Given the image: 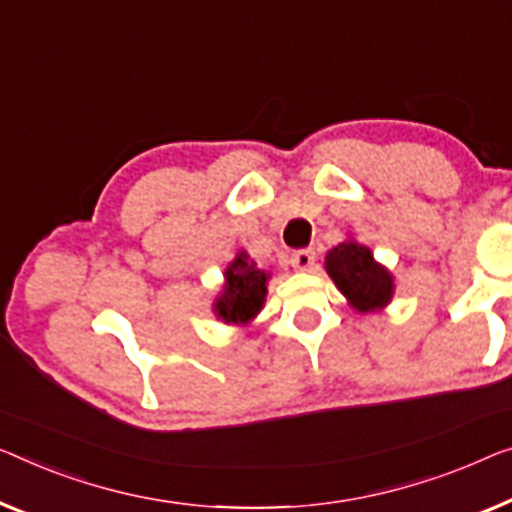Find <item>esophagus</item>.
I'll use <instances>...</instances> for the list:
<instances>
[{
    "instance_id": "34e87169",
    "label": "esophagus",
    "mask_w": 512,
    "mask_h": 512,
    "mask_svg": "<svg viewBox=\"0 0 512 512\" xmlns=\"http://www.w3.org/2000/svg\"><path fill=\"white\" fill-rule=\"evenodd\" d=\"M289 262H292L296 271H310L312 266H315V250H296Z\"/></svg>"
}]
</instances>
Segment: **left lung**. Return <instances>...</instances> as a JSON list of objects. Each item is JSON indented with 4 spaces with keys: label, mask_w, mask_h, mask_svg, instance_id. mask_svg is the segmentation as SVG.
Instances as JSON below:
<instances>
[{
    "label": "left lung",
    "mask_w": 512,
    "mask_h": 512,
    "mask_svg": "<svg viewBox=\"0 0 512 512\" xmlns=\"http://www.w3.org/2000/svg\"><path fill=\"white\" fill-rule=\"evenodd\" d=\"M326 273L358 312H375L393 299V276L372 257L368 246L342 241L326 255Z\"/></svg>",
    "instance_id": "8db88e82"
}]
</instances>
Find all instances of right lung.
<instances>
[{"label":"right lung","instance_id":"right-lung-1","mask_svg":"<svg viewBox=\"0 0 512 512\" xmlns=\"http://www.w3.org/2000/svg\"><path fill=\"white\" fill-rule=\"evenodd\" d=\"M266 282L269 273L257 269L246 250L236 253L234 262L225 269L223 292L213 303V312L225 324H248L266 299Z\"/></svg>","mask_w":512,"mask_h":512}]
</instances>
